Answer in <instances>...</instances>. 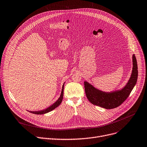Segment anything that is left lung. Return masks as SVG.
Returning <instances> with one entry per match:
<instances>
[{"mask_svg": "<svg viewBox=\"0 0 147 147\" xmlns=\"http://www.w3.org/2000/svg\"><path fill=\"white\" fill-rule=\"evenodd\" d=\"M132 71L125 86L119 90L104 92L99 90L87 81L84 82V89L89 101L95 105L106 109H112L120 105L130 95L138 79V65L135 54L132 55Z\"/></svg>", "mask_w": 147, "mask_h": 147, "instance_id": "8db88e82", "label": "left lung"}]
</instances>
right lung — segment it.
Wrapping results in <instances>:
<instances>
[{
    "mask_svg": "<svg viewBox=\"0 0 147 147\" xmlns=\"http://www.w3.org/2000/svg\"><path fill=\"white\" fill-rule=\"evenodd\" d=\"M64 84L65 82L64 83L63 87H62V90H61V93L60 95V96L59 97V98L57 100V101L54 102L52 105H51V106H49V107L46 108V109L42 110H40V111H28L29 112L35 114H46L48 113L52 110H53L54 109H55L57 107H58L60 104L62 102V101H63V94H64Z\"/></svg>",
    "mask_w": 147,
    "mask_h": 147,
    "instance_id": "add662e5",
    "label": "right lung"
}]
</instances>
